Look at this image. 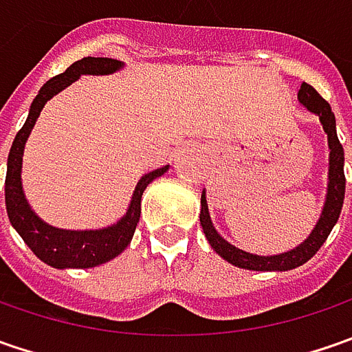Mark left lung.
Instances as JSON below:
<instances>
[{
  "label": "left lung",
  "mask_w": 352,
  "mask_h": 352,
  "mask_svg": "<svg viewBox=\"0 0 352 352\" xmlns=\"http://www.w3.org/2000/svg\"><path fill=\"white\" fill-rule=\"evenodd\" d=\"M298 100L307 111H311L319 117L323 131L327 133V142H329V178H327L329 182H327V196H325L323 211L319 215L318 225L314 227V231L309 233V236L300 247L288 250V252H282V254H270V256H258V254H250V252L236 249L235 245L227 243L223 236L215 231V227L211 223L210 210H208L206 190L201 192L199 223H201V229L206 233V239L210 241L211 249L215 250L221 258H225L227 263L239 266V268H245V270L284 272V270L302 266L321 249V245L325 243V239L329 236L331 229L341 215L343 199H345V170H343L345 153H343V144L337 139V127H335V116H333L331 105L305 82L298 91Z\"/></svg>",
  "instance_id": "1"
}]
</instances>
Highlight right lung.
I'll return each instance as SVG.
<instances>
[{
    "mask_svg": "<svg viewBox=\"0 0 352 352\" xmlns=\"http://www.w3.org/2000/svg\"><path fill=\"white\" fill-rule=\"evenodd\" d=\"M119 68H123V62L116 58H94L86 56L82 60L74 62L66 68V72L50 78L47 84L41 88L38 96L34 98L29 109V117L25 125L15 135V141L11 144V151L7 156V176H6V208L7 217L21 239L27 243V247L34 254L54 268H91L116 258L127 249V245L133 239V233L137 229L139 217H141V197L144 188L153 182L155 178L162 176L168 166L156 168L148 174H144L139 184L135 186V192L131 197L127 213L117 223L103 227V229H91V231H68L58 229L52 225L45 223L29 206L23 194L21 184V168H23V151L25 142L31 135L36 119L41 116V109L45 103L54 98L58 91L68 88L82 74H113Z\"/></svg>",
    "mask_w": 352,
    "mask_h": 352,
    "instance_id": "add662e5",
    "label": "right lung"
}]
</instances>
